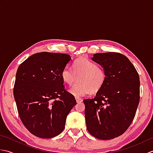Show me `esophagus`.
Returning a JSON list of instances; mask_svg holds the SVG:
<instances>
[{
	"instance_id": "34e87169",
	"label": "esophagus",
	"mask_w": 153,
	"mask_h": 153,
	"mask_svg": "<svg viewBox=\"0 0 153 153\" xmlns=\"http://www.w3.org/2000/svg\"><path fill=\"white\" fill-rule=\"evenodd\" d=\"M76 102L77 103H80L83 101V99L79 98V97H76Z\"/></svg>"
}]
</instances>
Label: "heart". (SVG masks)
I'll return each instance as SVG.
<instances>
[{"label":"heart","instance_id":"b5f03b06","mask_svg":"<svg viewBox=\"0 0 153 153\" xmlns=\"http://www.w3.org/2000/svg\"><path fill=\"white\" fill-rule=\"evenodd\" d=\"M73 70L70 66L65 67L62 71V79L68 85L76 82V76H79L78 83L70 90V93L76 97H82L89 93H96L105 84L106 76L102 68L95 62L87 58H81L73 64Z\"/></svg>","mask_w":153,"mask_h":153}]
</instances>
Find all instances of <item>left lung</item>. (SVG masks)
Instances as JSON below:
<instances>
[{"label": "left lung", "mask_w": 153, "mask_h": 153, "mask_svg": "<svg viewBox=\"0 0 153 153\" xmlns=\"http://www.w3.org/2000/svg\"><path fill=\"white\" fill-rule=\"evenodd\" d=\"M92 60L103 68L106 79L95 97L83 100L87 129L95 137L108 140L122 135L134 120L140 81L135 68L122 54L96 53Z\"/></svg>", "instance_id": "1"}]
</instances>
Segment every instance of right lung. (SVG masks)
<instances>
[{
  "label": "right lung",
  "instance_id": "obj_1",
  "mask_svg": "<svg viewBox=\"0 0 153 153\" xmlns=\"http://www.w3.org/2000/svg\"><path fill=\"white\" fill-rule=\"evenodd\" d=\"M70 60L68 54L42 52L31 55L18 68L14 97L19 116L37 137L59 135L77 104L74 96L65 90L61 76Z\"/></svg>",
  "mask_w": 153,
  "mask_h": 153
}]
</instances>
